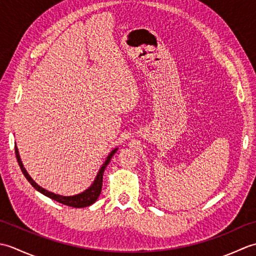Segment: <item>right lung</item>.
I'll return each mask as SVG.
<instances>
[{"mask_svg":"<svg viewBox=\"0 0 256 256\" xmlns=\"http://www.w3.org/2000/svg\"><path fill=\"white\" fill-rule=\"evenodd\" d=\"M116 150H118V148H114L111 152V153L108 154V156L106 157V160L104 162V164L102 165L99 172H98V175H96V177L94 179V184H92L88 189L84 190V192L78 194H74V196H60V194H54V192H48V190L42 188L40 184H37L34 180H32V177L28 175V174H27L26 170L24 168V165H23V162H22L20 154H18V150L15 146L16 160H18V165L20 167V170H22V172L24 174L25 178L30 182V184H32V186L34 187L37 190V192H40V194H45L46 197L50 198V199L55 200V201H58V202H60L62 204H66V206H74V208H84V206H91V204H94L96 202L98 198H99V196L101 194V189H102L103 172H104L106 167L108 165V162H110L111 158L113 157V155L116 154Z\"/></svg>","mask_w":256,"mask_h":256,"instance_id":"add662e5","label":"right lung"}]
</instances>
